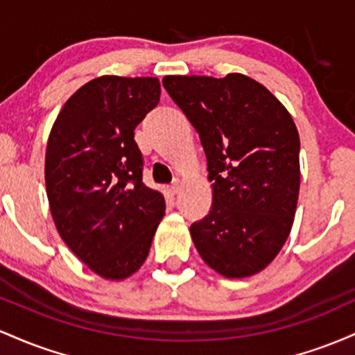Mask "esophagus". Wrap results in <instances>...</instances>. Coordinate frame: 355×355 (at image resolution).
I'll return each instance as SVG.
<instances>
[{
	"instance_id": "obj_1",
	"label": "esophagus",
	"mask_w": 355,
	"mask_h": 355,
	"mask_svg": "<svg viewBox=\"0 0 355 355\" xmlns=\"http://www.w3.org/2000/svg\"><path fill=\"white\" fill-rule=\"evenodd\" d=\"M179 188H181V186H179V181H174L173 184L167 186V193H169L171 196H174V194L179 193Z\"/></svg>"
}]
</instances>
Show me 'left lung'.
Returning <instances> with one entry per match:
<instances>
[{
  "instance_id": "left-lung-1",
  "label": "left lung",
  "mask_w": 355,
  "mask_h": 355,
  "mask_svg": "<svg viewBox=\"0 0 355 355\" xmlns=\"http://www.w3.org/2000/svg\"><path fill=\"white\" fill-rule=\"evenodd\" d=\"M162 85L199 134L213 186L208 216L191 225L202 260L228 278L250 277L288 238L300 189L293 119L261 83L167 75Z\"/></svg>"
}]
</instances>
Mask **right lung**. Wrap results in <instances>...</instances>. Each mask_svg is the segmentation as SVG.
Instances as JSON below:
<instances>
[{
    "label": "right lung",
    "mask_w": 355,
    "mask_h": 355,
    "mask_svg": "<svg viewBox=\"0 0 355 355\" xmlns=\"http://www.w3.org/2000/svg\"><path fill=\"white\" fill-rule=\"evenodd\" d=\"M159 97L154 77L95 78L67 101L46 144V196L60 236L110 280L141 268L164 216L162 194L142 182L134 141Z\"/></svg>",
    "instance_id": "1"
}]
</instances>
